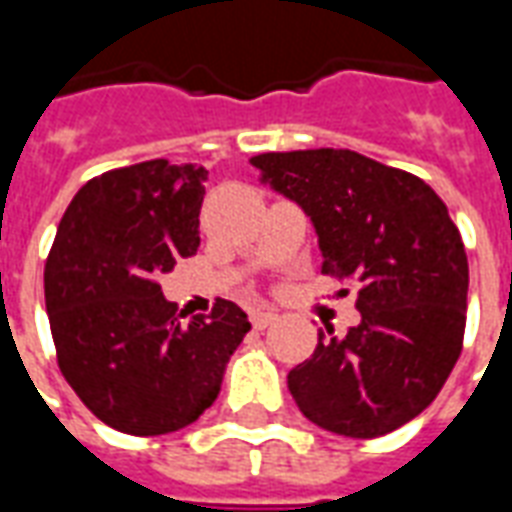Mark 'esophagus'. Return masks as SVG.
<instances>
[{
  "label": "esophagus",
  "mask_w": 512,
  "mask_h": 512,
  "mask_svg": "<svg viewBox=\"0 0 512 512\" xmlns=\"http://www.w3.org/2000/svg\"><path fill=\"white\" fill-rule=\"evenodd\" d=\"M274 321H277V315L271 310H252V326H255V329H266V326H271Z\"/></svg>",
  "instance_id": "1"
}]
</instances>
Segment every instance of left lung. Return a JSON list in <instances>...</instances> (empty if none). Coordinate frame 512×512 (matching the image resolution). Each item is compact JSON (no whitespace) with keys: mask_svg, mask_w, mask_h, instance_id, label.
I'll return each mask as SVG.
<instances>
[{"mask_svg":"<svg viewBox=\"0 0 512 512\" xmlns=\"http://www.w3.org/2000/svg\"><path fill=\"white\" fill-rule=\"evenodd\" d=\"M249 164L307 211L321 274L359 288V326L343 337L321 329L310 359L288 373L290 395L337 436L392 433L436 400L463 348L469 260L447 205L417 175L343 147Z\"/></svg>","mask_w":512,"mask_h":512,"instance_id":"1","label":"left lung"}]
</instances>
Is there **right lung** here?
Segmentation results:
<instances>
[{
  "label": "right lung",
  "instance_id": "1",
  "mask_svg": "<svg viewBox=\"0 0 512 512\" xmlns=\"http://www.w3.org/2000/svg\"><path fill=\"white\" fill-rule=\"evenodd\" d=\"M205 169L153 158L87 180L46 260L57 365L109 428L161 436L200 419L252 323L235 301L180 321L161 277L197 255Z\"/></svg>",
  "mask_w": 512,
  "mask_h": 512
}]
</instances>
